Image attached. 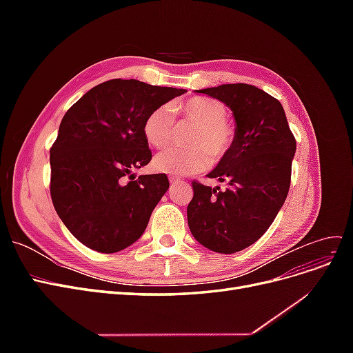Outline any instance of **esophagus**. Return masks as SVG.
<instances>
[{
    "instance_id": "34e87169",
    "label": "esophagus",
    "mask_w": 353,
    "mask_h": 353,
    "mask_svg": "<svg viewBox=\"0 0 353 353\" xmlns=\"http://www.w3.org/2000/svg\"><path fill=\"white\" fill-rule=\"evenodd\" d=\"M169 183L172 184V185H175V184H179V183H183V181L181 179H178V178H169Z\"/></svg>"
}]
</instances>
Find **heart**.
I'll return each mask as SVG.
<instances>
[{"label":"heart","mask_w":353,"mask_h":353,"mask_svg":"<svg viewBox=\"0 0 353 353\" xmlns=\"http://www.w3.org/2000/svg\"><path fill=\"white\" fill-rule=\"evenodd\" d=\"M181 114L196 128L190 134L191 148H169L154 157L153 166L157 172L172 176H187L200 172L212 159L225 154L236 137L234 126L225 119L227 109L221 101L208 97H191L179 104L160 105L145 117L143 132L145 141L163 148L172 140L175 130V116Z\"/></svg>","instance_id":"1"}]
</instances>
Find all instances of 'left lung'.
<instances>
[{"label":"left lung","instance_id":"obj_1","mask_svg":"<svg viewBox=\"0 0 353 353\" xmlns=\"http://www.w3.org/2000/svg\"><path fill=\"white\" fill-rule=\"evenodd\" d=\"M227 104L236 137L218 166L208 174L227 188L193 181L187 219L194 239L218 253H236L259 240L288 194L296 140L281 103L248 83L197 90Z\"/></svg>","mask_w":353,"mask_h":353}]
</instances>
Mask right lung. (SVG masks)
Masks as SVG:
<instances>
[{
  "label": "right lung",
  "instance_id": "obj_1",
  "mask_svg": "<svg viewBox=\"0 0 353 353\" xmlns=\"http://www.w3.org/2000/svg\"><path fill=\"white\" fill-rule=\"evenodd\" d=\"M184 92L110 79L83 94L63 116L50 150V193L63 223L87 248L114 253L143 236L169 188L165 174H132L152 160L144 121Z\"/></svg>",
  "mask_w": 353,
  "mask_h": 353
}]
</instances>
